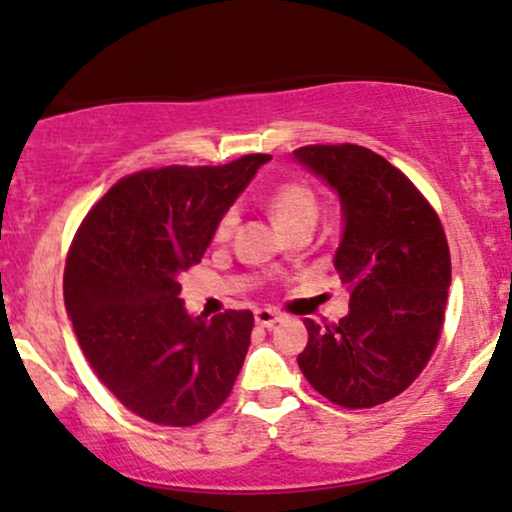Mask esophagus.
<instances>
[{
	"instance_id": "34e87169",
	"label": "esophagus",
	"mask_w": 512,
	"mask_h": 512,
	"mask_svg": "<svg viewBox=\"0 0 512 512\" xmlns=\"http://www.w3.org/2000/svg\"><path fill=\"white\" fill-rule=\"evenodd\" d=\"M254 319H256L258 326H263V329H271V326L278 324V321L283 317H280L278 312H273V309H256Z\"/></svg>"
}]
</instances>
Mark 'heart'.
<instances>
[{
    "mask_svg": "<svg viewBox=\"0 0 512 512\" xmlns=\"http://www.w3.org/2000/svg\"><path fill=\"white\" fill-rule=\"evenodd\" d=\"M268 210H271L275 225L283 229V232H290V229L300 225H314V222H317L319 200L312 188L304 186V183H280V186L271 193V198H268ZM234 220H237L234 212H225L222 220L217 222L215 237H229Z\"/></svg>",
    "mask_w": 512,
    "mask_h": 512,
    "instance_id": "obj_1",
    "label": "heart"
}]
</instances>
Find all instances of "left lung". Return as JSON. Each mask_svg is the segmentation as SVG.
Here are the masks:
<instances>
[{"label": "left lung", "mask_w": 512, "mask_h": 512, "mask_svg": "<svg viewBox=\"0 0 512 512\" xmlns=\"http://www.w3.org/2000/svg\"><path fill=\"white\" fill-rule=\"evenodd\" d=\"M292 157L341 200L333 268L350 290L336 326L304 321L297 365L333 404L370 409L404 392L438 346L452 273L445 232L416 186L372 149L309 145Z\"/></svg>", "instance_id": "obj_1"}]
</instances>
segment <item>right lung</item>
Segmentation results:
<instances>
[{"instance_id":"obj_1","label":"right lung","mask_w":512,"mask_h":512,"mask_svg":"<svg viewBox=\"0 0 512 512\" xmlns=\"http://www.w3.org/2000/svg\"><path fill=\"white\" fill-rule=\"evenodd\" d=\"M271 154L225 166H164L118 181L79 227L65 307L86 360L145 421L193 426L232 392L254 314H188L179 275L200 263L217 222Z\"/></svg>"}]
</instances>
